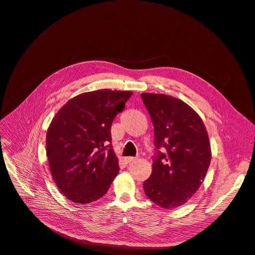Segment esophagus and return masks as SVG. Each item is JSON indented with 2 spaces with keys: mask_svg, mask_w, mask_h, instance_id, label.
Listing matches in <instances>:
<instances>
[{
  "mask_svg": "<svg viewBox=\"0 0 255 255\" xmlns=\"http://www.w3.org/2000/svg\"><path fill=\"white\" fill-rule=\"evenodd\" d=\"M134 160H135V157H131V156H127V157H125V162H126V164H128V163L132 162Z\"/></svg>",
  "mask_w": 255,
  "mask_h": 255,
  "instance_id": "obj_1",
  "label": "esophagus"
}]
</instances>
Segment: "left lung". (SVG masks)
Returning a JSON list of instances; mask_svg holds the SVG:
<instances>
[{"mask_svg":"<svg viewBox=\"0 0 255 255\" xmlns=\"http://www.w3.org/2000/svg\"><path fill=\"white\" fill-rule=\"evenodd\" d=\"M141 98L152 121L157 151L144 192L155 204L174 209L197 192L207 175L212 159L208 130L183 101L157 93H142ZM163 147L166 152L158 150Z\"/></svg>","mask_w":255,"mask_h":255,"instance_id":"1","label":"left lung"}]
</instances>
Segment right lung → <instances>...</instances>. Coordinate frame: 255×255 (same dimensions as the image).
<instances>
[{
	"mask_svg": "<svg viewBox=\"0 0 255 255\" xmlns=\"http://www.w3.org/2000/svg\"><path fill=\"white\" fill-rule=\"evenodd\" d=\"M131 91L101 89L69 100L46 132L52 177L63 195L86 204L103 197L119 171L111 126Z\"/></svg>",
	"mask_w": 255,
	"mask_h": 255,
	"instance_id": "1",
	"label": "right lung"
}]
</instances>
